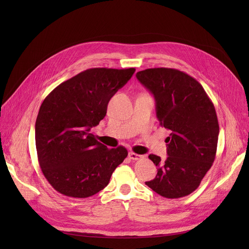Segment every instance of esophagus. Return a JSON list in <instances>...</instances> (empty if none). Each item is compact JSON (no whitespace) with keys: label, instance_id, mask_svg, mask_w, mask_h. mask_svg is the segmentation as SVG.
<instances>
[{"label":"esophagus","instance_id":"34e87169","mask_svg":"<svg viewBox=\"0 0 249 249\" xmlns=\"http://www.w3.org/2000/svg\"><path fill=\"white\" fill-rule=\"evenodd\" d=\"M129 158H130V160H141L143 156L140 155V154L134 153V152H129Z\"/></svg>","mask_w":249,"mask_h":249}]
</instances>
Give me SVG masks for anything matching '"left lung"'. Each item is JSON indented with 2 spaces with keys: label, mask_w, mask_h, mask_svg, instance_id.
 <instances>
[{
  "label": "left lung",
  "mask_w": 249,
  "mask_h": 249,
  "mask_svg": "<svg viewBox=\"0 0 249 249\" xmlns=\"http://www.w3.org/2000/svg\"><path fill=\"white\" fill-rule=\"evenodd\" d=\"M136 77L153 95L160 125L171 131L166 160L148 156L158 175L145 185L164 198L185 197L200 186L215 160L219 124L214 105L202 85L180 71L147 69Z\"/></svg>",
  "instance_id": "left-lung-1"
}]
</instances>
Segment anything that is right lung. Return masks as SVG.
<instances>
[{
	"label": "right lung",
	"instance_id": "right-lung-1",
	"mask_svg": "<svg viewBox=\"0 0 249 249\" xmlns=\"http://www.w3.org/2000/svg\"><path fill=\"white\" fill-rule=\"evenodd\" d=\"M135 69H89L61 83L44 99L35 123L39 165L49 184L72 198L90 197L107 187L127 158L89 133L107 113L110 99Z\"/></svg>",
	"mask_w": 249,
	"mask_h": 249
}]
</instances>
